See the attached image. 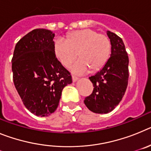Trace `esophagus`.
Instances as JSON below:
<instances>
[{"label":"esophagus","mask_w":151,"mask_h":151,"mask_svg":"<svg viewBox=\"0 0 151 151\" xmlns=\"http://www.w3.org/2000/svg\"><path fill=\"white\" fill-rule=\"evenodd\" d=\"M73 82H76L77 81V80L78 79V78H77V77H76V76H73Z\"/></svg>","instance_id":"esophagus-1"}]
</instances>
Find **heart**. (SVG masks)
Instances as JSON below:
<instances>
[{"label":"heart","mask_w":151,"mask_h":151,"mask_svg":"<svg viewBox=\"0 0 151 151\" xmlns=\"http://www.w3.org/2000/svg\"><path fill=\"white\" fill-rule=\"evenodd\" d=\"M55 56L63 66H68L76 59L72 70L78 75L86 73L89 69L96 71L101 69L109 59L111 42L108 36L99 34L93 29H82L69 33L66 39L59 38L54 45Z\"/></svg>","instance_id":"b5f03b06"}]
</instances>
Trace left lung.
I'll list each match as a JSON object with an SVG mask.
<instances>
[{
    "mask_svg": "<svg viewBox=\"0 0 151 151\" xmlns=\"http://www.w3.org/2000/svg\"><path fill=\"white\" fill-rule=\"evenodd\" d=\"M106 35L111 42L110 57L101 70L89 77L94 90L84 101L91 111L101 114L110 113L119 104L129 80V57L122 39L110 31Z\"/></svg>",
    "mask_w": 151,
    "mask_h": 151,
    "instance_id": "obj_1",
    "label": "left lung"
}]
</instances>
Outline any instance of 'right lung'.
<instances>
[{
    "label": "right lung",
    "instance_id": "obj_1",
    "mask_svg": "<svg viewBox=\"0 0 151 151\" xmlns=\"http://www.w3.org/2000/svg\"><path fill=\"white\" fill-rule=\"evenodd\" d=\"M55 34L36 29L16 45L12 59L13 82L24 105L38 116L57 110L62 91L72 83L70 73L56 58Z\"/></svg>",
    "mask_w": 151,
    "mask_h": 151
}]
</instances>
